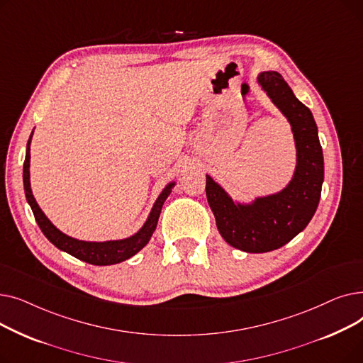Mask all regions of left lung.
Instances as JSON below:
<instances>
[{"label":"left lung","instance_id":"1","mask_svg":"<svg viewBox=\"0 0 363 363\" xmlns=\"http://www.w3.org/2000/svg\"><path fill=\"white\" fill-rule=\"evenodd\" d=\"M257 81L291 123L297 148L291 182L278 194L242 206L235 204L211 177H206L207 201L220 235L247 253L277 250L301 233L316 212L323 182L322 147L312 111L296 99L278 72H263Z\"/></svg>","mask_w":363,"mask_h":363}]
</instances>
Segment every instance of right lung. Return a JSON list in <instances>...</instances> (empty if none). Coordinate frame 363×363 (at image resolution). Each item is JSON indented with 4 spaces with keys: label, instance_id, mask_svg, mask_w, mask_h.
I'll return each instance as SVG.
<instances>
[{
    "label": "right lung",
    "instance_id": "add662e5",
    "mask_svg": "<svg viewBox=\"0 0 363 363\" xmlns=\"http://www.w3.org/2000/svg\"><path fill=\"white\" fill-rule=\"evenodd\" d=\"M30 138L32 133L28 141V147H26V157H25V163H23V185H25V194H26V200L32 208L35 220L38 223V226L41 228L43 234L57 247L69 255H72L73 257L84 260L86 263L91 264H97V266H107V264H114L123 262L129 257H132L133 255H137L143 247L150 241L152 233H155L156 226H157V220L160 216V211L162 206L164 203V200L167 199V196L172 191V186L175 184L172 182L169 184L162 194L159 196V199L156 200L155 206L151 208V213L147 219V222L144 223V226L141 230L129 238L125 240H118V241H106V242H88V241H79L76 238H72L66 234H63L62 231L57 230V228L47 219V216L43 213V211L38 206V203L35 201L33 196H32V189H30V181H29V159H30Z\"/></svg>",
    "mask_w": 363,
    "mask_h": 363
}]
</instances>
